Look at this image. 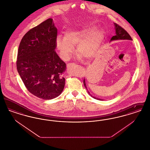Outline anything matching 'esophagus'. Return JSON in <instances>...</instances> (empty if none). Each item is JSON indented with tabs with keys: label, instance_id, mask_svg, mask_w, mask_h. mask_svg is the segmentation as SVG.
Here are the masks:
<instances>
[{
	"label": "esophagus",
	"instance_id": "esophagus-1",
	"mask_svg": "<svg viewBox=\"0 0 150 150\" xmlns=\"http://www.w3.org/2000/svg\"><path fill=\"white\" fill-rule=\"evenodd\" d=\"M75 65V64H73V63H70V64H67V69H70L71 67H72L73 66Z\"/></svg>",
	"mask_w": 150,
	"mask_h": 150
}]
</instances>
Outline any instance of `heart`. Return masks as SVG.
<instances>
[{
	"label": "heart",
	"instance_id": "1",
	"mask_svg": "<svg viewBox=\"0 0 150 150\" xmlns=\"http://www.w3.org/2000/svg\"><path fill=\"white\" fill-rule=\"evenodd\" d=\"M104 39L103 32L94 27L72 31L65 34L64 38L57 36L56 47L61 58L68 60L74 53L73 45L77 46L78 58L82 59L84 57L91 58L94 57Z\"/></svg>",
	"mask_w": 150,
	"mask_h": 150
}]
</instances>
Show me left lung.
I'll use <instances>...</instances> for the list:
<instances>
[{
	"mask_svg": "<svg viewBox=\"0 0 150 150\" xmlns=\"http://www.w3.org/2000/svg\"><path fill=\"white\" fill-rule=\"evenodd\" d=\"M115 25V31H116V35L112 37V38L110 40V42H112V41H114V40H132V38L130 37V36L129 35L128 33L123 29L122 28L121 26H120L119 25H118L117 24L114 23ZM84 85L86 87V89L88 92V94L92 97H93V98L94 99H96V100H102V99H100L98 98H96L94 96H93L90 92L88 91V89H87V87L86 86V80L85 79H84Z\"/></svg>",
	"mask_w": 150,
	"mask_h": 150,
	"instance_id": "left-lung-1",
	"label": "left lung"
}]
</instances>
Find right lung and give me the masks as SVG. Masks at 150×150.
I'll return each instance as SVG.
<instances>
[{
	"label": "right lung",
	"mask_w": 150,
	"mask_h": 150,
	"mask_svg": "<svg viewBox=\"0 0 150 150\" xmlns=\"http://www.w3.org/2000/svg\"><path fill=\"white\" fill-rule=\"evenodd\" d=\"M57 28L49 18L30 30L20 44L17 69L29 92L51 100L62 92L66 65L55 52Z\"/></svg>",
	"instance_id": "add662e5"
}]
</instances>
